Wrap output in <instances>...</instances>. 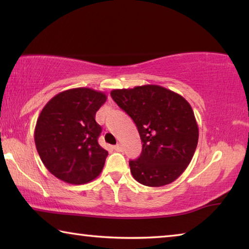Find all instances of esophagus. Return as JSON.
<instances>
[{"label":"esophagus","instance_id":"34e87169","mask_svg":"<svg viewBox=\"0 0 249 249\" xmlns=\"http://www.w3.org/2000/svg\"><path fill=\"white\" fill-rule=\"evenodd\" d=\"M114 150H116V151H122V150H123V147H122L121 144H117V145L114 146Z\"/></svg>","mask_w":249,"mask_h":249}]
</instances>
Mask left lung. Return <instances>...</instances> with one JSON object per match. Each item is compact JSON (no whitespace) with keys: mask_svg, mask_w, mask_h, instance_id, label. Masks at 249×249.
<instances>
[{"mask_svg":"<svg viewBox=\"0 0 249 249\" xmlns=\"http://www.w3.org/2000/svg\"><path fill=\"white\" fill-rule=\"evenodd\" d=\"M111 96L132 117L142 142L140 157L129 161L134 179L147 187L174 182L187 169L199 140L191 105L156 84L113 90Z\"/></svg>","mask_w":249,"mask_h":249,"instance_id":"1","label":"left lung"}]
</instances>
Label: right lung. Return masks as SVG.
I'll return each mask as SVG.
<instances>
[{"instance_id": "1", "label": "right lung", "mask_w": 249, "mask_h": 249, "mask_svg": "<svg viewBox=\"0 0 249 249\" xmlns=\"http://www.w3.org/2000/svg\"><path fill=\"white\" fill-rule=\"evenodd\" d=\"M107 99L104 92L74 88L41 109L34 138L41 161L56 178L83 184L101 174L108 153L98 142L102 128L95 114Z\"/></svg>"}]
</instances>
